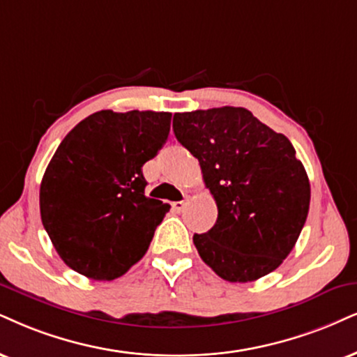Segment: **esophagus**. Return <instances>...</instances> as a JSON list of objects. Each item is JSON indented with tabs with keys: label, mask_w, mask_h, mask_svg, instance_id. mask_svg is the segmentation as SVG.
Masks as SVG:
<instances>
[{
	"label": "esophagus",
	"mask_w": 357,
	"mask_h": 357,
	"mask_svg": "<svg viewBox=\"0 0 357 357\" xmlns=\"http://www.w3.org/2000/svg\"><path fill=\"white\" fill-rule=\"evenodd\" d=\"M185 205H187V202H185V200L174 202V204H172V210H175V212H182V210L185 208Z\"/></svg>",
	"instance_id": "1"
}]
</instances>
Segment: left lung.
<instances>
[{"instance_id": "obj_1", "label": "left lung", "mask_w": 357, "mask_h": 357, "mask_svg": "<svg viewBox=\"0 0 357 357\" xmlns=\"http://www.w3.org/2000/svg\"><path fill=\"white\" fill-rule=\"evenodd\" d=\"M175 137L199 158L217 223L193 235L200 258L230 283L276 270L305 227L311 188L296 151L243 107L174 116Z\"/></svg>"}]
</instances>
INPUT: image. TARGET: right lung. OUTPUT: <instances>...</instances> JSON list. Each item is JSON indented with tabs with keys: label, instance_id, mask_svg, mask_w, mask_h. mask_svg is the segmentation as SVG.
I'll return each instance as SVG.
<instances>
[{
	"label": "right lung",
	"instance_id": "obj_1",
	"mask_svg": "<svg viewBox=\"0 0 357 357\" xmlns=\"http://www.w3.org/2000/svg\"><path fill=\"white\" fill-rule=\"evenodd\" d=\"M170 112L99 111L59 144L39 188V210L61 259L111 281L139 261L169 204L145 197L142 167L170 132Z\"/></svg>",
	"mask_w": 357,
	"mask_h": 357
}]
</instances>
